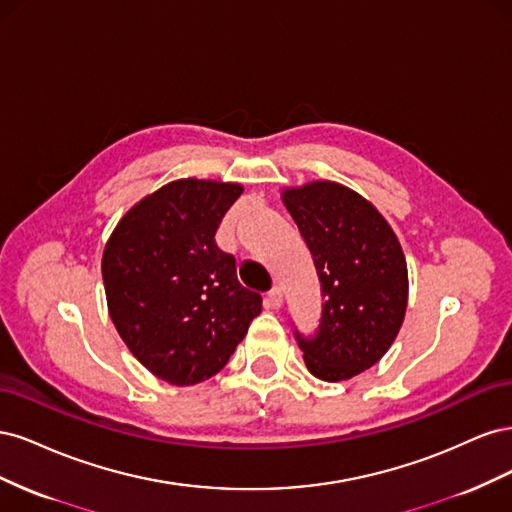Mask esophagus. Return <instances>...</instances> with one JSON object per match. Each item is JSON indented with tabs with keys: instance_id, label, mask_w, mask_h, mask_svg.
<instances>
[{
	"instance_id": "obj_1",
	"label": "esophagus",
	"mask_w": 512,
	"mask_h": 512,
	"mask_svg": "<svg viewBox=\"0 0 512 512\" xmlns=\"http://www.w3.org/2000/svg\"><path fill=\"white\" fill-rule=\"evenodd\" d=\"M267 305L273 307V309H280L282 307V288H271L267 292Z\"/></svg>"
}]
</instances>
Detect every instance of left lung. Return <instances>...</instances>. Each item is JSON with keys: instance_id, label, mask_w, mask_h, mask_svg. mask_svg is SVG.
Returning a JSON list of instances; mask_svg holds the SVG:
<instances>
[{"instance_id": "left-lung-1", "label": "left lung", "mask_w": 512, "mask_h": 512, "mask_svg": "<svg viewBox=\"0 0 512 512\" xmlns=\"http://www.w3.org/2000/svg\"><path fill=\"white\" fill-rule=\"evenodd\" d=\"M282 203L312 252L322 290L316 337L297 333L309 374L342 382L376 365L404 324L408 267L391 224L335 181L286 188Z\"/></svg>"}]
</instances>
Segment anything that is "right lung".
<instances>
[{
    "instance_id": "right-lung-1",
    "label": "right lung",
    "mask_w": 512,
    "mask_h": 512,
    "mask_svg": "<svg viewBox=\"0 0 512 512\" xmlns=\"http://www.w3.org/2000/svg\"><path fill=\"white\" fill-rule=\"evenodd\" d=\"M243 185L177 179L123 215L102 254L108 314L141 365L175 386L228 363L262 297L237 280L215 230Z\"/></svg>"
}]
</instances>
